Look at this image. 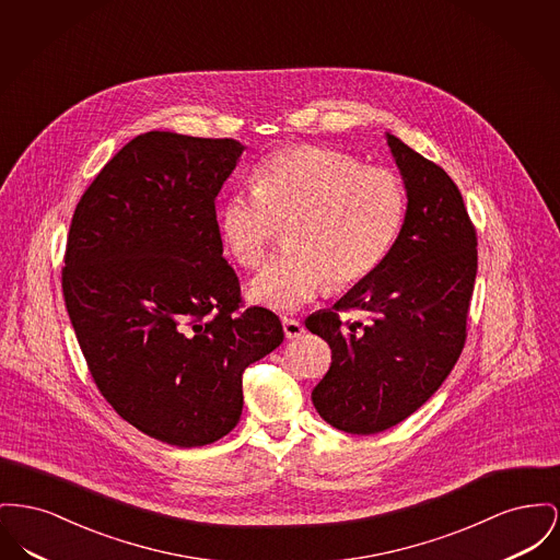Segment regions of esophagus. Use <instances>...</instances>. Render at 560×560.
Segmentation results:
<instances>
[{"label":"esophagus","instance_id":"obj_1","mask_svg":"<svg viewBox=\"0 0 560 560\" xmlns=\"http://www.w3.org/2000/svg\"><path fill=\"white\" fill-rule=\"evenodd\" d=\"M283 331H285V338L294 340V338H300V336L304 334V326H302L298 319L285 317V319H283Z\"/></svg>","mask_w":560,"mask_h":560}]
</instances>
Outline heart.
Returning a JSON list of instances; mask_svg holds the SVG:
<instances>
[{"label": "heart", "mask_w": 560, "mask_h": 560, "mask_svg": "<svg viewBox=\"0 0 560 560\" xmlns=\"http://www.w3.org/2000/svg\"><path fill=\"white\" fill-rule=\"evenodd\" d=\"M256 190L232 192L220 207V236L243 266L264 262L288 226L290 249L266 264L247 298L270 311H294L326 283L351 288L392 252L406 215L399 177L362 166L338 150L302 145L266 159Z\"/></svg>", "instance_id": "heart-1"}]
</instances>
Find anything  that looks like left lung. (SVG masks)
I'll return each mask as SVG.
<instances>
[{
  "label": "left lung",
  "instance_id": "left-lung-1",
  "mask_svg": "<svg viewBox=\"0 0 560 560\" xmlns=\"http://www.w3.org/2000/svg\"><path fill=\"white\" fill-rule=\"evenodd\" d=\"M406 188L399 236L381 266L304 326L331 349L311 399L331 428L370 435L419 410L451 374L465 345L474 292L476 231L442 166L387 132ZM365 310L371 322L342 327L337 313Z\"/></svg>",
  "mask_w": 560,
  "mask_h": 560
}]
</instances>
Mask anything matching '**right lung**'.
I'll use <instances>...</instances> for the list:
<instances>
[{"instance_id":"right-lung-1","label":"right lung","mask_w":560,"mask_h":560,"mask_svg":"<svg viewBox=\"0 0 560 560\" xmlns=\"http://www.w3.org/2000/svg\"><path fill=\"white\" fill-rule=\"evenodd\" d=\"M245 145L137 135L82 195L67 236L63 296L101 395L171 446L231 433L243 370L283 342L279 317L241 308L215 197Z\"/></svg>"}]
</instances>
